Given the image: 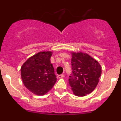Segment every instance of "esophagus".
<instances>
[{
	"label": "esophagus",
	"instance_id": "obj_1",
	"mask_svg": "<svg viewBox=\"0 0 121 121\" xmlns=\"http://www.w3.org/2000/svg\"><path fill=\"white\" fill-rule=\"evenodd\" d=\"M58 77L59 78H60V79H61V78H63L64 77V74H59V75H58Z\"/></svg>",
	"mask_w": 121,
	"mask_h": 121
}]
</instances>
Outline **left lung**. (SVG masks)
Returning <instances> with one entry per match:
<instances>
[{
	"label": "left lung",
	"mask_w": 121,
	"mask_h": 121,
	"mask_svg": "<svg viewBox=\"0 0 121 121\" xmlns=\"http://www.w3.org/2000/svg\"><path fill=\"white\" fill-rule=\"evenodd\" d=\"M72 72L68 79L74 95L84 96L91 93L99 81L101 66L87 53L71 52Z\"/></svg>",
	"instance_id": "obj_1"
}]
</instances>
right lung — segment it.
<instances>
[{
  "label": "right lung",
  "mask_w": 121,
  "mask_h": 121,
  "mask_svg": "<svg viewBox=\"0 0 121 121\" xmlns=\"http://www.w3.org/2000/svg\"><path fill=\"white\" fill-rule=\"evenodd\" d=\"M52 53V51H40L29 57L21 67L23 84L35 95H45L57 81L53 64L50 62Z\"/></svg>",
  "instance_id": "right-lung-1"
}]
</instances>
